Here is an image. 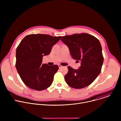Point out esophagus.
<instances>
[{
	"label": "esophagus",
	"instance_id": "obj_1",
	"mask_svg": "<svg viewBox=\"0 0 121 121\" xmlns=\"http://www.w3.org/2000/svg\"><path fill=\"white\" fill-rule=\"evenodd\" d=\"M58 66H59V68L60 69V68H61L62 67H63V66H62V65H58Z\"/></svg>",
	"mask_w": 121,
	"mask_h": 121
}]
</instances>
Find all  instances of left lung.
Listing matches in <instances>:
<instances>
[{"label":"left lung","instance_id":"8db88e82","mask_svg":"<svg viewBox=\"0 0 121 121\" xmlns=\"http://www.w3.org/2000/svg\"><path fill=\"white\" fill-rule=\"evenodd\" d=\"M61 40L68 46L72 57L81 62L77 70L67 67L68 71L65 76L66 83L76 89L87 87L101 72L104 58L99 40L86 33L62 36Z\"/></svg>","mask_w":121,"mask_h":121}]
</instances>
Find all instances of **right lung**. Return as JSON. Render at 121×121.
<instances>
[{"mask_svg":"<svg viewBox=\"0 0 121 121\" xmlns=\"http://www.w3.org/2000/svg\"><path fill=\"white\" fill-rule=\"evenodd\" d=\"M61 36L31 34L25 36L16 49V67L22 81L29 88L43 91L52 84L57 65L42 64L43 56L49 55L51 49Z\"/></svg>","mask_w":121,"mask_h":121,"instance_id":"add662e5","label":"right lung"}]
</instances>
